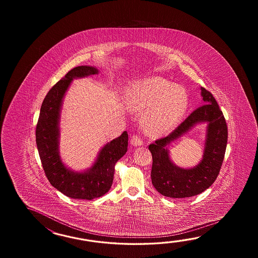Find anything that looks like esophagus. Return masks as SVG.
I'll list each match as a JSON object with an SVG mask.
<instances>
[{"label":"esophagus","mask_w":258,"mask_h":258,"mask_svg":"<svg viewBox=\"0 0 258 258\" xmlns=\"http://www.w3.org/2000/svg\"><path fill=\"white\" fill-rule=\"evenodd\" d=\"M131 144L134 147H140L143 145L142 138L140 137H138L137 135H134L132 137Z\"/></svg>","instance_id":"obj_1"}]
</instances>
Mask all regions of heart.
Masks as SVG:
<instances>
[{"instance_id":"b5f03b06","label":"heart","mask_w":258,"mask_h":258,"mask_svg":"<svg viewBox=\"0 0 258 258\" xmlns=\"http://www.w3.org/2000/svg\"><path fill=\"white\" fill-rule=\"evenodd\" d=\"M131 101L137 110L154 107L144 119V126L148 133L170 130L181 119L188 105L183 89L159 77L137 84L132 92Z\"/></svg>"}]
</instances>
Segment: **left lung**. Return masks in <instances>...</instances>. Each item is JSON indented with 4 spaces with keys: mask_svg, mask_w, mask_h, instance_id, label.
<instances>
[{
    "mask_svg": "<svg viewBox=\"0 0 258 258\" xmlns=\"http://www.w3.org/2000/svg\"><path fill=\"white\" fill-rule=\"evenodd\" d=\"M203 106L194 110L168 137L149 145L152 154L151 180L156 190L171 198H191L213 184L224 159L228 141V128L224 116L213 95L201 88ZM207 122V135L204 159L194 168L183 169L169 159L166 146L198 123Z\"/></svg>",
    "mask_w": 258,
    "mask_h": 258,
    "instance_id": "1",
    "label": "left lung"
}]
</instances>
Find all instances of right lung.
<instances>
[{
	"instance_id": "add662e5",
	"label": "right lung",
	"mask_w": 258,
	"mask_h": 258,
	"mask_svg": "<svg viewBox=\"0 0 258 258\" xmlns=\"http://www.w3.org/2000/svg\"><path fill=\"white\" fill-rule=\"evenodd\" d=\"M98 74L96 67L88 66H77L68 72L46 95L36 128L37 148L45 174L52 186L74 199L92 200L108 192L113 181L116 162L126 153L128 147V134L124 131L107 143L92 167L82 172L70 170L60 159L59 121L63 97L74 78Z\"/></svg>"
}]
</instances>
